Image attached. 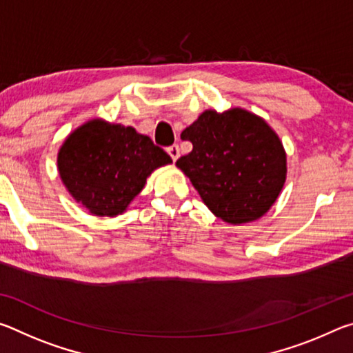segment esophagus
<instances>
[{
	"label": "esophagus",
	"mask_w": 353,
	"mask_h": 353,
	"mask_svg": "<svg viewBox=\"0 0 353 353\" xmlns=\"http://www.w3.org/2000/svg\"><path fill=\"white\" fill-rule=\"evenodd\" d=\"M166 151H168V154H170V157L174 160L179 159V155H181V149H179V146L177 145H172V146H170L168 149H166Z\"/></svg>",
	"instance_id": "1"
}]
</instances>
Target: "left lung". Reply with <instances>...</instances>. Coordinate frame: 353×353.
I'll use <instances>...</instances> for the list:
<instances>
[{
    "instance_id": "left-lung-1",
    "label": "left lung",
    "mask_w": 353,
    "mask_h": 353,
    "mask_svg": "<svg viewBox=\"0 0 353 353\" xmlns=\"http://www.w3.org/2000/svg\"><path fill=\"white\" fill-rule=\"evenodd\" d=\"M181 139L191 141L193 151L176 165L218 218L249 223L276 202L286 176V155L261 118L243 109L207 110Z\"/></svg>"
}]
</instances>
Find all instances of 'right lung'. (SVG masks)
Returning <instances> with one entry per match:
<instances>
[{
  "label": "right lung",
  "mask_w": 353,
  "mask_h": 353,
  "mask_svg": "<svg viewBox=\"0 0 353 353\" xmlns=\"http://www.w3.org/2000/svg\"><path fill=\"white\" fill-rule=\"evenodd\" d=\"M171 157L134 128L101 119L76 129L59 151V172L73 198L98 216L123 213L146 177Z\"/></svg>",
  "instance_id": "1"
}]
</instances>
